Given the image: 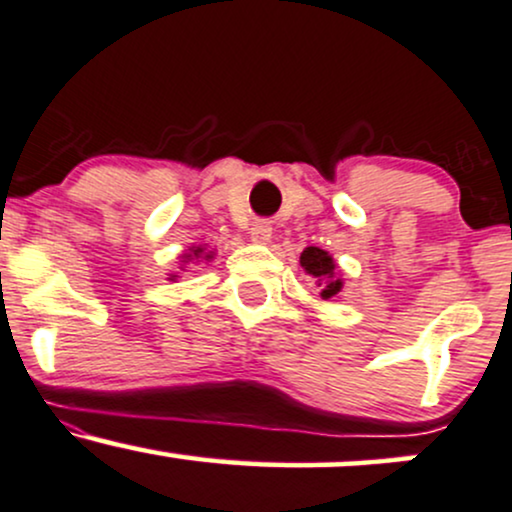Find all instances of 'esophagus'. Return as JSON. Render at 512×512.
<instances>
[{"label":"esophagus","instance_id":"esophagus-1","mask_svg":"<svg viewBox=\"0 0 512 512\" xmlns=\"http://www.w3.org/2000/svg\"><path fill=\"white\" fill-rule=\"evenodd\" d=\"M250 238H252V243H262V245L269 243V240H272V224L264 219L255 221L250 229Z\"/></svg>","mask_w":512,"mask_h":512}]
</instances>
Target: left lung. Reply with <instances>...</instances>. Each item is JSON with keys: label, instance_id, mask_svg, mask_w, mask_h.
Returning a JSON list of instances; mask_svg holds the SVG:
<instances>
[{"label": "left lung", "instance_id": "obj_1", "mask_svg": "<svg viewBox=\"0 0 512 512\" xmlns=\"http://www.w3.org/2000/svg\"><path fill=\"white\" fill-rule=\"evenodd\" d=\"M300 264H303L305 272L317 281L319 291H322L319 295H322L324 300L334 298L336 293H341L343 279L338 276L336 262L329 252L322 248H305L303 255H300Z\"/></svg>", "mask_w": 512, "mask_h": 512}]
</instances>
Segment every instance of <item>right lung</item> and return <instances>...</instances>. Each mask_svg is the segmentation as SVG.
Segmentation results:
<instances>
[{
  "label": "right lung",
  "mask_w": 512,
  "mask_h": 512,
  "mask_svg": "<svg viewBox=\"0 0 512 512\" xmlns=\"http://www.w3.org/2000/svg\"><path fill=\"white\" fill-rule=\"evenodd\" d=\"M209 257H212V252H207V255H205V248H190V252L183 255V260H186V262H190V260H209ZM171 279H174V276H171Z\"/></svg>",
  "instance_id": "add662e5"
}]
</instances>
